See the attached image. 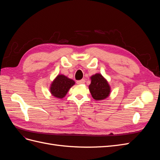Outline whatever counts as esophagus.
Segmentation results:
<instances>
[{"label":"esophagus","mask_w":160,"mask_h":160,"mask_svg":"<svg viewBox=\"0 0 160 160\" xmlns=\"http://www.w3.org/2000/svg\"><path fill=\"white\" fill-rule=\"evenodd\" d=\"M85 82V79H81V80H79V81H77V83L78 85H81V84H84Z\"/></svg>","instance_id":"esophagus-1"}]
</instances>
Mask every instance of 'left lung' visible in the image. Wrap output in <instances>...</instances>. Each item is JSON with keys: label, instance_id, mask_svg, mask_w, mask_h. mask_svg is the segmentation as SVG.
Segmentation results:
<instances>
[{"label": "left lung", "instance_id": "left-lung-1", "mask_svg": "<svg viewBox=\"0 0 160 160\" xmlns=\"http://www.w3.org/2000/svg\"><path fill=\"white\" fill-rule=\"evenodd\" d=\"M91 84L89 89L93 98L96 101L107 99L111 93V87L108 80L101 73H96L90 77Z\"/></svg>", "mask_w": 160, "mask_h": 160}]
</instances>
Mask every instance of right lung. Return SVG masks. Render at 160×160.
Returning a JSON list of instances; mask_svg holds the SVG:
<instances>
[{"label": "right lung", "mask_w": 160, "mask_h": 160, "mask_svg": "<svg viewBox=\"0 0 160 160\" xmlns=\"http://www.w3.org/2000/svg\"><path fill=\"white\" fill-rule=\"evenodd\" d=\"M75 82L64 75H58L50 85L51 94L58 99L65 98L67 93Z\"/></svg>", "instance_id": "obj_1"}]
</instances>
